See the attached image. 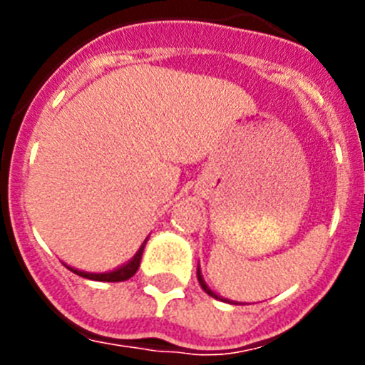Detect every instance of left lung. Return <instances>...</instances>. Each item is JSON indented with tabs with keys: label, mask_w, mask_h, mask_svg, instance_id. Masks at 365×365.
Listing matches in <instances>:
<instances>
[{
	"label": "left lung",
	"mask_w": 365,
	"mask_h": 365,
	"mask_svg": "<svg viewBox=\"0 0 365 365\" xmlns=\"http://www.w3.org/2000/svg\"><path fill=\"white\" fill-rule=\"evenodd\" d=\"M197 279H199V285L202 287V291L206 292V294H210L212 298H215V299H222V298H219L217 294H215V292H212L210 289H208V285H206L205 283V279H202V276H201V272H199V267H197Z\"/></svg>",
	"instance_id": "8db88e82"
}]
</instances>
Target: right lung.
<instances>
[{
	"instance_id": "1",
	"label": "right lung",
	"mask_w": 365,
	"mask_h": 365,
	"mask_svg": "<svg viewBox=\"0 0 365 365\" xmlns=\"http://www.w3.org/2000/svg\"><path fill=\"white\" fill-rule=\"evenodd\" d=\"M144 245H146V241H144V243H143V247L138 248V252L135 254V257L130 261V263H125V265H122L120 269L111 270V272L89 274V272H80V270L71 269V267H67V269L73 270V272H74V274H78V276H82V278L95 279V282H125V279H130L131 276H133V274L138 270V265H140V259H143Z\"/></svg>"
}]
</instances>
